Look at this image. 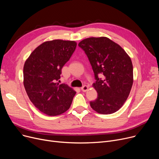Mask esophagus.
<instances>
[{
	"mask_svg": "<svg viewBox=\"0 0 159 159\" xmlns=\"http://www.w3.org/2000/svg\"><path fill=\"white\" fill-rule=\"evenodd\" d=\"M80 89L83 91V92H86V91L88 89V87L87 86H83Z\"/></svg>",
	"mask_w": 159,
	"mask_h": 159,
	"instance_id": "1",
	"label": "esophagus"
}]
</instances>
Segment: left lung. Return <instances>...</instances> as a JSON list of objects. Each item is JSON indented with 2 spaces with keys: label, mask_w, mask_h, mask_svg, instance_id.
<instances>
[{
  "label": "left lung",
  "mask_w": 159,
  "mask_h": 159,
  "mask_svg": "<svg viewBox=\"0 0 159 159\" xmlns=\"http://www.w3.org/2000/svg\"><path fill=\"white\" fill-rule=\"evenodd\" d=\"M92 67L97 98L90 102L92 109L107 115L118 111L128 98L133 85L130 57L116 43L107 37H90L80 42ZM103 76L102 80L99 76Z\"/></svg>",
  "instance_id": "left-lung-1"
}]
</instances>
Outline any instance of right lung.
I'll return each instance as SVG.
<instances>
[{
  "mask_svg": "<svg viewBox=\"0 0 159 159\" xmlns=\"http://www.w3.org/2000/svg\"><path fill=\"white\" fill-rule=\"evenodd\" d=\"M75 41L53 40L38 46L26 61L23 70L24 86L37 109L49 116L68 110L76 92L67 84H59L62 68L75 52Z\"/></svg>",
  "mask_w": 159,
  "mask_h": 159,
  "instance_id": "obj_1",
  "label": "right lung"
}]
</instances>
